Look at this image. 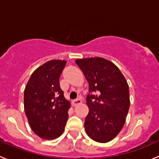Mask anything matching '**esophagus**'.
<instances>
[{
  "label": "esophagus",
  "instance_id": "1",
  "mask_svg": "<svg viewBox=\"0 0 159 159\" xmlns=\"http://www.w3.org/2000/svg\"><path fill=\"white\" fill-rule=\"evenodd\" d=\"M82 102V100L80 99H75V100H73V102H72V103H73V106H77V105H79V104H80Z\"/></svg>",
  "mask_w": 159,
  "mask_h": 159
}]
</instances>
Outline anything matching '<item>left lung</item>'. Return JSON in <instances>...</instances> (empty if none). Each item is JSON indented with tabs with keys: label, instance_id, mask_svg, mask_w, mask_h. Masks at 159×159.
<instances>
[{
	"label": "left lung",
	"instance_id": "left-lung-1",
	"mask_svg": "<svg viewBox=\"0 0 159 159\" xmlns=\"http://www.w3.org/2000/svg\"><path fill=\"white\" fill-rule=\"evenodd\" d=\"M75 62L89 83V93H98L86 98L89 113L85 130L95 142L106 143L123 128L130 105L129 85L119 69L109 60L91 57Z\"/></svg>",
	"mask_w": 159,
	"mask_h": 159
}]
</instances>
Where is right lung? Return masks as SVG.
Listing matches in <instances>:
<instances>
[{
	"label": "right lung",
	"mask_w": 159,
	"mask_h": 159,
	"mask_svg": "<svg viewBox=\"0 0 159 159\" xmlns=\"http://www.w3.org/2000/svg\"><path fill=\"white\" fill-rule=\"evenodd\" d=\"M66 60H52L34 70L24 89V110L30 128L43 139L58 138L68 119L70 102L60 87Z\"/></svg>",
	"instance_id": "right-lung-1"
}]
</instances>
